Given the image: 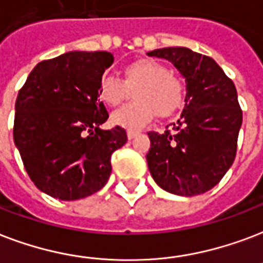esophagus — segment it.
<instances>
[{"label":"esophagus","mask_w":263,"mask_h":263,"mask_svg":"<svg viewBox=\"0 0 263 263\" xmlns=\"http://www.w3.org/2000/svg\"><path fill=\"white\" fill-rule=\"evenodd\" d=\"M139 132L138 131H132V129H128L127 131V136H128V139H134L136 135H138Z\"/></svg>","instance_id":"34e87169"}]
</instances>
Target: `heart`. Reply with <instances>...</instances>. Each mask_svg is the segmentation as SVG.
Wrapping results in <instances>:
<instances>
[{
    "mask_svg": "<svg viewBox=\"0 0 263 263\" xmlns=\"http://www.w3.org/2000/svg\"><path fill=\"white\" fill-rule=\"evenodd\" d=\"M135 95V102L111 114L114 125L140 129L156 113L171 116L185 105L186 85L165 63L156 59H139L123 70V80L114 76L100 78L98 95L109 107H117Z\"/></svg>",
    "mask_w": 263,
    "mask_h": 263,
    "instance_id": "b5f03b06",
    "label": "heart"
}]
</instances>
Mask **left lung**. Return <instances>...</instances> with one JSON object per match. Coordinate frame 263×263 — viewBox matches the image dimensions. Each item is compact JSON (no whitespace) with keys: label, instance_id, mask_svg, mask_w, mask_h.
<instances>
[{"label":"left lung","instance_id":"obj_1","mask_svg":"<svg viewBox=\"0 0 263 263\" xmlns=\"http://www.w3.org/2000/svg\"><path fill=\"white\" fill-rule=\"evenodd\" d=\"M147 55L172 62L187 83L179 120L164 134L147 132L150 174L170 193H205L219 183L236 157L243 123L236 87L215 60L189 48H161Z\"/></svg>","mask_w":263,"mask_h":263}]
</instances>
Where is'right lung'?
I'll list each match as a JSON object with an SVG mask.
<instances>
[{"instance_id": "right-lung-1", "label": "right lung", "mask_w": 263, "mask_h": 263, "mask_svg": "<svg viewBox=\"0 0 263 263\" xmlns=\"http://www.w3.org/2000/svg\"><path fill=\"white\" fill-rule=\"evenodd\" d=\"M113 63L110 52H67L40 62L16 99L13 139L34 185L73 201L96 193L111 174V154L127 142L109 118L98 87Z\"/></svg>"}]
</instances>
